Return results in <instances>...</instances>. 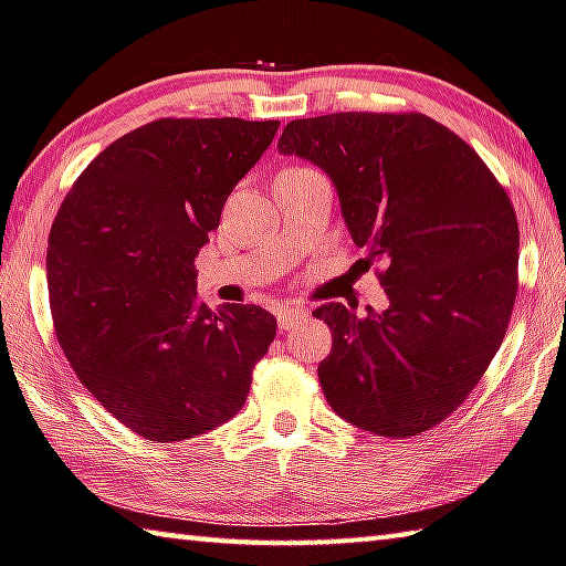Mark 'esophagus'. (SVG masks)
I'll return each instance as SVG.
<instances>
[{
	"mask_svg": "<svg viewBox=\"0 0 566 566\" xmlns=\"http://www.w3.org/2000/svg\"><path fill=\"white\" fill-rule=\"evenodd\" d=\"M304 316L306 312L300 310V306H286V310L276 312V324H280L282 332H286V328H292L296 322H302Z\"/></svg>",
	"mask_w": 566,
	"mask_h": 566,
	"instance_id": "34e87169",
	"label": "esophagus"
}]
</instances>
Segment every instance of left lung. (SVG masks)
<instances>
[{"mask_svg":"<svg viewBox=\"0 0 566 566\" xmlns=\"http://www.w3.org/2000/svg\"><path fill=\"white\" fill-rule=\"evenodd\" d=\"M280 153L334 180L361 264L390 306L314 312L334 346L324 396L348 423L420 436L460 408L505 338L517 296V214L482 158L423 113L346 111L286 123Z\"/></svg>","mask_w":566,"mask_h":566,"instance_id":"obj_1","label":"left lung"}]
</instances>
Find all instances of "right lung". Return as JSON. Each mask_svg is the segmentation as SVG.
<instances>
[{
	"instance_id": "add662e5",
	"label": "right lung",
	"mask_w": 566,
	"mask_h": 566,
	"mask_svg": "<svg viewBox=\"0 0 566 566\" xmlns=\"http://www.w3.org/2000/svg\"><path fill=\"white\" fill-rule=\"evenodd\" d=\"M280 120L160 118L88 163L49 232L59 346L78 381L146 440L172 443L244 406L276 334L254 304L212 312L195 256Z\"/></svg>"
}]
</instances>
